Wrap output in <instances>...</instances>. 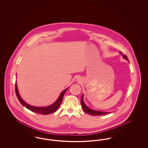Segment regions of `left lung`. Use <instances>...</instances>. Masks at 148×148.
I'll return each mask as SVG.
<instances>
[{"instance_id":"left-lung-1","label":"left lung","mask_w":148,"mask_h":148,"mask_svg":"<svg viewBox=\"0 0 148 148\" xmlns=\"http://www.w3.org/2000/svg\"><path fill=\"white\" fill-rule=\"evenodd\" d=\"M120 53L121 54L122 53L121 51H120ZM123 56L124 59H127V60L129 62V59L127 58V56L123 54ZM80 103H81V105L82 106V108L84 110L85 113H88L90 115H94V116H98V115H106L107 114H109V112H100V111H97V110H92L91 109H89L88 107H87L85 105V104L83 101V95H82V98H81V101H80Z\"/></svg>"}]
</instances>
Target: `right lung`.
<instances>
[{"label":"right lung","mask_w":148,"mask_h":148,"mask_svg":"<svg viewBox=\"0 0 148 148\" xmlns=\"http://www.w3.org/2000/svg\"><path fill=\"white\" fill-rule=\"evenodd\" d=\"M67 89H68V88H66V89H65L64 90L63 92H61L59 98L56 100V101L52 105L48 106H46V107H36V106L29 105L28 104H27L24 101V100L21 98V97L19 95V93L18 90V88H17L16 82H15V93H16L17 98L21 104L24 106H25L28 109L30 110L32 112L38 113V114H41L43 115H48V114L54 113L55 112H56V110L59 109V106L62 102L64 94H65V92L66 91Z\"/></svg>","instance_id":"right-lung-1"}]
</instances>
